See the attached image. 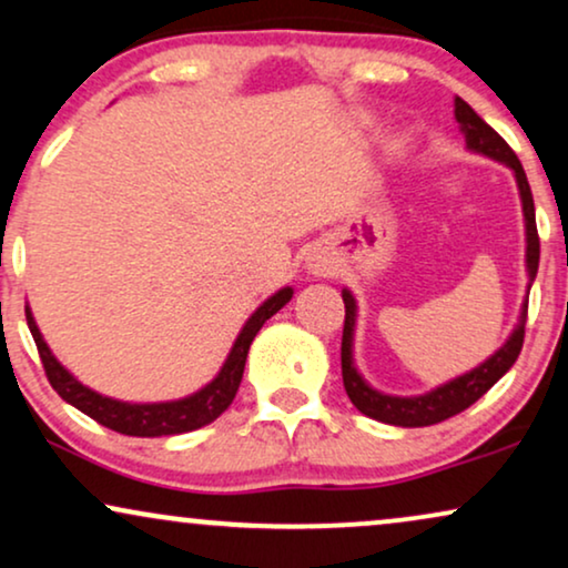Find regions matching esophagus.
Wrapping results in <instances>:
<instances>
[{
    "mask_svg": "<svg viewBox=\"0 0 568 568\" xmlns=\"http://www.w3.org/2000/svg\"><path fill=\"white\" fill-rule=\"evenodd\" d=\"M306 270L308 275L314 277H327L335 272V262L327 251H312V254L306 256Z\"/></svg>",
    "mask_w": 568,
    "mask_h": 568,
    "instance_id": "1",
    "label": "esophagus"
}]
</instances>
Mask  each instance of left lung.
<instances>
[{
	"mask_svg": "<svg viewBox=\"0 0 568 568\" xmlns=\"http://www.w3.org/2000/svg\"><path fill=\"white\" fill-rule=\"evenodd\" d=\"M456 123L462 128L466 149L475 154H483L487 160H495L506 164L514 172L516 189H519L521 199V214H524V241H527V251H524V267H527V298L529 288H532L537 277V264H540V239H537V225H535V201L532 191H529L527 172H524L519 156L514 154V149L485 123L479 114L464 102L462 97H456L454 102ZM527 298H524L519 322L511 329V335L506 337V343L495 351L493 356H487L483 364L475 369L464 372L448 383L433 387V390L422 393V396H390V393L377 390L364 379L362 372L356 369L354 362V335H356V317L358 306L354 293L343 288V304H346V322H343V343H341V369H343V387H346L351 404L358 412L367 414L369 419L385 422L393 427H429L437 422L450 419V416L462 414L464 408H469L475 400L485 396L490 387L514 367V362L519 358L521 343H524V322H527Z\"/></svg>",
	"mask_w": 568,
	"mask_h": 568,
	"instance_id": "8db88e82",
	"label": "left lung"
}]
</instances>
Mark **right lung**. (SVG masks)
Returning <instances> with one entry per match:
<instances>
[{
  "label": "right lung",
  "mask_w": 568,
  "mask_h": 568,
  "mask_svg": "<svg viewBox=\"0 0 568 568\" xmlns=\"http://www.w3.org/2000/svg\"><path fill=\"white\" fill-rule=\"evenodd\" d=\"M293 298V288L285 285L277 293L264 301V304L256 306V312L243 322L239 337H235L231 354H227L225 362L217 375H214L204 387H199L196 393L185 398L175 400H156V404H133V400H120L110 398L97 393L93 387L83 385L73 372L64 369L60 358L52 354V348L47 346L44 335H41L39 325H36L31 306H26V320L28 329H31L36 348H39L41 364H44L49 383L57 393H60L62 400H68L70 406H75L78 412L91 416L99 425L114 429L120 435H133V437H162V435H181L191 433V429H199L210 422L217 419V416L225 412L227 406L233 404L235 393H239V385L243 379V367H246V356L251 348V341H254L256 333H260L264 322H267L272 314H277L288 301Z\"/></svg>",
  "instance_id": "right-lung-1"
}]
</instances>
